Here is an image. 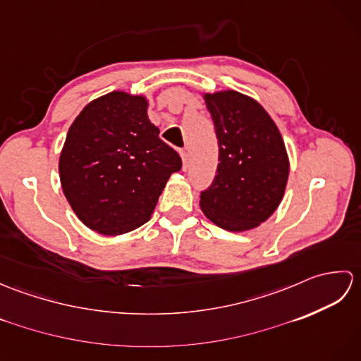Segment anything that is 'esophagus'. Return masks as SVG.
Masks as SVG:
<instances>
[{"instance_id":"esophagus-1","label":"esophagus","mask_w":361,"mask_h":361,"mask_svg":"<svg viewBox=\"0 0 361 361\" xmlns=\"http://www.w3.org/2000/svg\"><path fill=\"white\" fill-rule=\"evenodd\" d=\"M180 155H181V159H183V169L186 171V167H188V152L180 150Z\"/></svg>"}]
</instances>
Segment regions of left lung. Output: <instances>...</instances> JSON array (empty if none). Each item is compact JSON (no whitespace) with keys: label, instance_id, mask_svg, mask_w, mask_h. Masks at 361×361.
Segmentation results:
<instances>
[{"label":"left lung","instance_id":"obj_1","mask_svg":"<svg viewBox=\"0 0 361 361\" xmlns=\"http://www.w3.org/2000/svg\"><path fill=\"white\" fill-rule=\"evenodd\" d=\"M219 140V166L200 208L226 231H248L278 209L288 180V155L264 106L239 91L204 94Z\"/></svg>","mask_w":361,"mask_h":361}]
</instances>
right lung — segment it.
<instances>
[{
    "instance_id": "1",
    "label": "right lung",
    "mask_w": 361,
    "mask_h": 361,
    "mask_svg": "<svg viewBox=\"0 0 361 361\" xmlns=\"http://www.w3.org/2000/svg\"><path fill=\"white\" fill-rule=\"evenodd\" d=\"M147 99L113 91L74 119L59 159L63 194L93 231L119 235L152 216L181 158L159 140Z\"/></svg>"
}]
</instances>
